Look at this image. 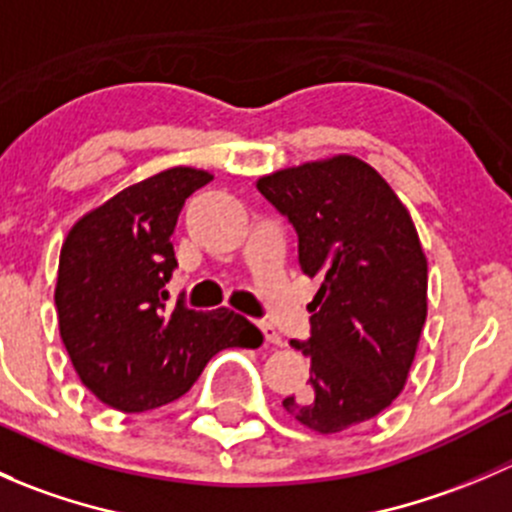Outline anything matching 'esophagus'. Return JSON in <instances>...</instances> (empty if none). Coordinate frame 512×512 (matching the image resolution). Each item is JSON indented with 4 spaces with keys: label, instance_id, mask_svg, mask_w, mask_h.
Segmentation results:
<instances>
[{
    "label": "esophagus",
    "instance_id": "esophagus-1",
    "mask_svg": "<svg viewBox=\"0 0 512 512\" xmlns=\"http://www.w3.org/2000/svg\"><path fill=\"white\" fill-rule=\"evenodd\" d=\"M257 327H260L262 334H265L267 344H272V347H282V344H285V342H282L280 334H277V329L272 327L270 322H257Z\"/></svg>",
    "mask_w": 512,
    "mask_h": 512
}]
</instances>
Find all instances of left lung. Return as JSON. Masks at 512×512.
<instances>
[{
  "label": "left lung",
  "instance_id": "1",
  "mask_svg": "<svg viewBox=\"0 0 512 512\" xmlns=\"http://www.w3.org/2000/svg\"><path fill=\"white\" fill-rule=\"evenodd\" d=\"M297 230L299 267L317 277L309 389L282 406L319 433L369 421L404 389L426 322L428 265L409 210L364 160L334 156L257 180Z\"/></svg>",
  "mask_w": 512,
  "mask_h": 512
}]
</instances>
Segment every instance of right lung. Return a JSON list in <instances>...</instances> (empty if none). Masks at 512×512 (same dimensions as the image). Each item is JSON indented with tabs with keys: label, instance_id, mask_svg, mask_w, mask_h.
<instances>
[{
	"label": "right lung",
	"instance_id": "1",
	"mask_svg": "<svg viewBox=\"0 0 512 512\" xmlns=\"http://www.w3.org/2000/svg\"><path fill=\"white\" fill-rule=\"evenodd\" d=\"M210 180L180 165L128 185L71 227L61 247V339L86 389L123 414L180 399L223 349L262 344L260 329L230 309L165 304L178 267L170 235L185 200Z\"/></svg>",
	"mask_w": 512,
	"mask_h": 512
}]
</instances>
